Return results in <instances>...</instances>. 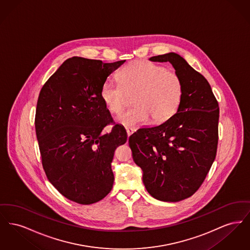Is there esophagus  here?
Listing matches in <instances>:
<instances>
[{
  "mask_svg": "<svg viewBox=\"0 0 250 250\" xmlns=\"http://www.w3.org/2000/svg\"><path fill=\"white\" fill-rule=\"evenodd\" d=\"M135 131V128H132V127H128V128H126V133H127V136L129 137L131 134L133 133Z\"/></svg>",
  "mask_w": 250,
  "mask_h": 250,
  "instance_id": "34e87169",
  "label": "esophagus"
}]
</instances>
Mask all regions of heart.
Returning <instances> with one entry per match:
<instances>
[{
  "label": "heart",
  "instance_id": "obj_1",
  "mask_svg": "<svg viewBox=\"0 0 250 250\" xmlns=\"http://www.w3.org/2000/svg\"><path fill=\"white\" fill-rule=\"evenodd\" d=\"M119 83L107 80L100 97L107 110L119 114L133 95L134 107L118 117L125 127H136L152 118L161 123L178 109L183 96V83L175 71L147 61H135L117 74Z\"/></svg>",
  "mask_w": 250,
  "mask_h": 250
}]
</instances>
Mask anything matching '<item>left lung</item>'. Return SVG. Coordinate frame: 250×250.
Wrapping results in <instances>:
<instances>
[{"mask_svg": "<svg viewBox=\"0 0 250 250\" xmlns=\"http://www.w3.org/2000/svg\"><path fill=\"white\" fill-rule=\"evenodd\" d=\"M149 60L172 64L183 83V96L174 115L138 129L128 143L148 193L158 201L180 202L200 188L214 162L219 107L207 80L179 54Z\"/></svg>", "mask_w": 250, "mask_h": 250, "instance_id": "obj_1", "label": "left lung"}]
</instances>
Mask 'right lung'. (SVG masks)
<instances>
[{"label":"right lung","instance_id":"right-lung-1","mask_svg":"<svg viewBox=\"0 0 250 250\" xmlns=\"http://www.w3.org/2000/svg\"><path fill=\"white\" fill-rule=\"evenodd\" d=\"M125 61L72 57L42 87L36 112V138L48 181L72 202L92 204L110 192L115 149L127 141L100 97L102 84Z\"/></svg>","mask_w":250,"mask_h":250}]
</instances>
